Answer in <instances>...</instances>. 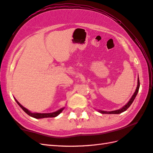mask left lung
<instances>
[{
	"label": "left lung",
	"instance_id": "8db88e82",
	"mask_svg": "<svg viewBox=\"0 0 153 153\" xmlns=\"http://www.w3.org/2000/svg\"><path fill=\"white\" fill-rule=\"evenodd\" d=\"M139 86H140V83H139V77L137 78V88H136L135 92L134 93V95H132V97H131L130 100H129V101L128 102V103L126 104V105L123 106L122 108H121L120 109H118V110H113V111H104V110H99L98 111L101 113V114H120L122 112H123L124 111H126V110L128 109L129 106H130V105L132 104V102H134V100L135 99V98L136 97V96H137V93H138V91H139Z\"/></svg>",
	"mask_w": 153,
	"mask_h": 153
}]
</instances>
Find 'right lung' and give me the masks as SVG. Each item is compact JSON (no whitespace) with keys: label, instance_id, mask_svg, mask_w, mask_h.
<instances>
[{"label":"right lung","instance_id":"right-lung-1","mask_svg":"<svg viewBox=\"0 0 153 153\" xmlns=\"http://www.w3.org/2000/svg\"><path fill=\"white\" fill-rule=\"evenodd\" d=\"M16 102L18 103V105L21 107L22 109L24 110V111L29 116H30L31 117H33L34 118L36 119H39V118H54V117H56L57 116H58L62 112V110L64 109L65 107H63L59 110H58L57 111L54 112H51V113H37V112H31L30 110H27V108H25V107L23 106L20 103H19L17 100H16L14 98Z\"/></svg>","mask_w":153,"mask_h":153}]
</instances>
